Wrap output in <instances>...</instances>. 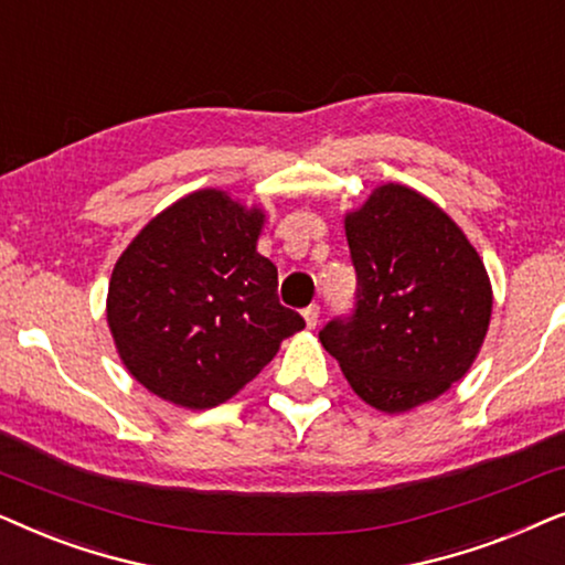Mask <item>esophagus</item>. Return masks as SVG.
<instances>
[{
    "mask_svg": "<svg viewBox=\"0 0 565 565\" xmlns=\"http://www.w3.org/2000/svg\"><path fill=\"white\" fill-rule=\"evenodd\" d=\"M302 315H305L307 328H315V326H318V322H320V307H318V305H310Z\"/></svg>",
    "mask_w": 565,
    "mask_h": 565,
    "instance_id": "esophagus-1",
    "label": "esophagus"
}]
</instances>
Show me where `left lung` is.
<instances>
[{"label": "left lung", "mask_w": 565, "mask_h": 565, "mask_svg": "<svg viewBox=\"0 0 565 565\" xmlns=\"http://www.w3.org/2000/svg\"><path fill=\"white\" fill-rule=\"evenodd\" d=\"M356 302L320 343L361 401L403 413L462 380L491 320V281L462 230L411 188L387 183L345 216Z\"/></svg>", "instance_id": "8db88e82"}]
</instances>
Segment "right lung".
I'll return each instance as SVG.
<instances>
[{"instance_id": "add662e5", "label": "right lung", "mask_w": 565, "mask_h": 565, "mask_svg": "<svg viewBox=\"0 0 565 565\" xmlns=\"http://www.w3.org/2000/svg\"><path fill=\"white\" fill-rule=\"evenodd\" d=\"M260 209L195 191L157 214L113 268L108 326L126 370L183 408L243 390L305 328L278 302V270L255 250Z\"/></svg>"}]
</instances>
